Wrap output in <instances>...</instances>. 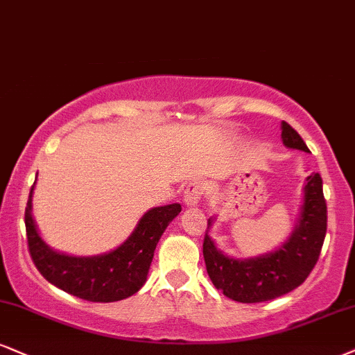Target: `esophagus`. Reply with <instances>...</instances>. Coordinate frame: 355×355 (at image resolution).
Wrapping results in <instances>:
<instances>
[{
  "mask_svg": "<svg viewBox=\"0 0 355 355\" xmlns=\"http://www.w3.org/2000/svg\"><path fill=\"white\" fill-rule=\"evenodd\" d=\"M202 194H204V184L202 182L196 181V182H191L189 186L184 189V204L187 207H194V205H198L200 202V199H202Z\"/></svg>",
  "mask_w": 355,
  "mask_h": 355,
  "instance_id": "34e87169",
  "label": "esophagus"
}]
</instances>
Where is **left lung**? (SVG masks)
I'll use <instances>...</instances> for the list:
<instances>
[{"label":"left lung","instance_id":"left-lung-1","mask_svg":"<svg viewBox=\"0 0 355 355\" xmlns=\"http://www.w3.org/2000/svg\"><path fill=\"white\" fill-rule=\"evenodd\" d=\"M282 141L286 148L309 153L308 146L286 121H282ZM216 217L207 220L204 260L214 286L239 303H263L286 295L308 278L316 265L326 237L327 211L322 179L311 173L304 179L296 224L275 250L263 255L237 258L227 255L209 235Z\"/></svg>","mask_w":355,"mask_h":355}]
</instances>
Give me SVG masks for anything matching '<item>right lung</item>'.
Instances as JSON below:
<instances>
[{
    "label": "right lung",
    "instance_id": "right-lung-1",
    "mask_svg": "<svg viewBox=\"0 0 355 355\" xmlns=\"http://www.w3.org/2000/svg\"><path fill=\"white\" fill-rule=\"evenodd\" d=\"M34 187L36 182L31 187L24 216L34 265L51 284L94 303H113L141 290L161 235L181 212L178 202L153 207L143 214L128 239L113 250L89 257L69 255L52 248L39 234L33 217Z\"/></svg>",
    "mask_w": 355,
    "mask_h": 355
}]
</instances>
